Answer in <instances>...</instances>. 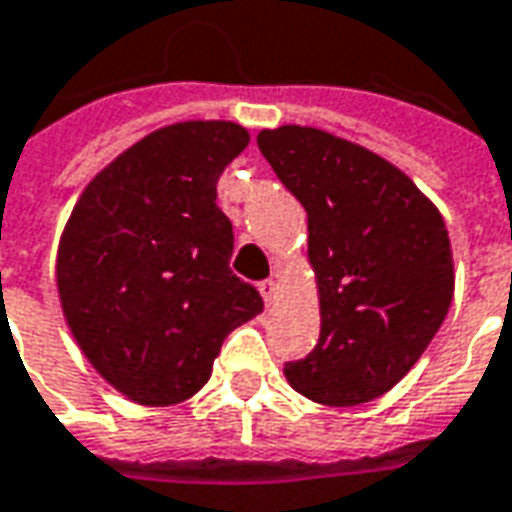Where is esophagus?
Segmentation results:
<instances>
[{"label":"esophagus","mask_w":512,"mask_h":512,"mask_svg":"<svg viewBox=\"0 0 512 512\" xmlns=\"http://www.w3.org/2000/svg\"><path fill=\"white\" fill-rule=\"evenodd\" d=\"M257 290H260V296H263V301H266V307H274V301H277V293H279L277 282H274V279H263V282L257 285Z\"/></svg>","instance_id":"obj_1"}]
</instances>
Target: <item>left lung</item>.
I'll use <instances>...</instances> for the list:
<instances>
[{"instance_id": "left-lung-1", "label": "left lung", "mask_w": 512, "mask_h": 512, "mask_svg": "<svg viewBox=\"0 0 512 512\" xmlns=\"http://www.w3.org/2000/svg\"><path fill=\"white\" fill-rule=\"evenodd\" d=\"M257 147L307 211L321 304V337L285 378L323 406L381 397L417 365L452 304L439 208L395 164L321 128H263Z\"/></svg>"}]
</instances>
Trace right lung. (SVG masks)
I'll use <instances>...</instances> for the list:
<instances>
[{
  "instance_id": "add662e5",
  "label": "right lung",
  "mask_w": 512,
  "mask_h": 512,
  "mask_svg": "<svg viewBox=\"0 0 512 512\" xmlns=\"http://www.w3.org/2000/svg\"><path fill=\"white\" fill-rule=\"evenodd\" d=\"M249 145L230 120L142 136L95 175L60 235L57 293L87 362L139 406L208 384L227 334L263 312L230 271L233 224L216 180Z\"/></svg>"
}]
</instances>
